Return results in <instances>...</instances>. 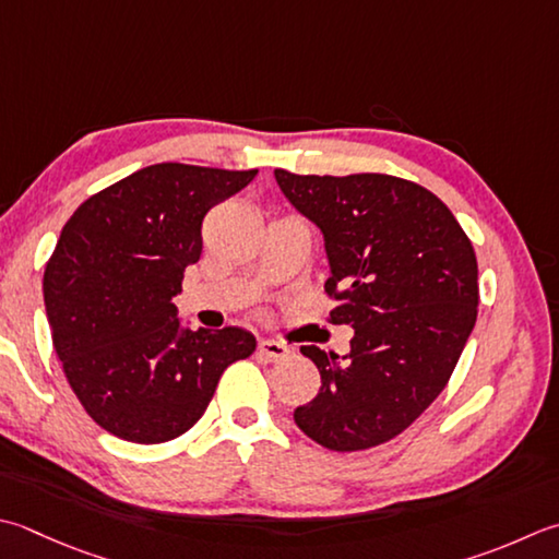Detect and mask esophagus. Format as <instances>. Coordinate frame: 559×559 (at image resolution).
Listing matches in <instances>:
<instances>
[{
	"label": "esophagus",
	"mask_w": 559,
	"mask_h": 559,
	"mask_svg": "<svg viewBox=\"0 0 559 559\" xmlns=\"http://www.w3.org/2000/svg\"><path fill=\"white\" fill-rule=\"evenodd\" d=\"M259 356L264 360H271V364H276V360H286L290 356V346L276 342V338H264V342H259Z\"/></svg>",
	"instance_id": "esophagus-1"
}]
</instances>
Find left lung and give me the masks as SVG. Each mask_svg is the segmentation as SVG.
Segmentation results:
<instances>
[{
  "label": "left lung",
  "instance_id": "obj_1",
  "mask_svg": "<svg viewBox=\"0 0 559 559\" xmlns=\"http://www.w3.org/2000/svg\"><path fill=\"white\" fill-rule=\"evenodd\" d=\"M286 199L322 229L332 324L352 352L300 346L322 376L295 409L305 436L352 453L400 436L441 395L477 320V257L448 205L390 174L314 177L276 169Z\"/></svg>",
  "mask_w": 559,
  "mask_h": 559
}]
</instances>
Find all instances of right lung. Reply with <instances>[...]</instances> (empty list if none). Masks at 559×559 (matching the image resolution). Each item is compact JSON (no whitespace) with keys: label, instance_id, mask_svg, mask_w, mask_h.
<instances>
[{"label":"right lung","instance_id":"add662e5","mask_svg":"<svg viewBox=\"0 0 559 559\" xmlns=\"http://www.w3.org/2000/svg\"><path fill=\"white\" fill-rule=\"evenodd\" d=\"M257 171L152 164L64 223L43 273L52 346L84 412L118 439H177L203 417L225 368L254 354L239 326L181 330L171 298L201 259L205 213Z\"/></svg>","mask_w":559,"mask_h":559}]
</instances>
